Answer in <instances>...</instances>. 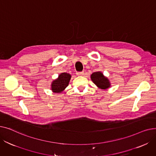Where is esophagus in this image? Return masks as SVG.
I'll list each match as a JSON object with an SVG mask.
<instances>
[{
	"label": "esophagus",
	"instance_id": "1",
	"mask_svg": "<svg viewBox=\"0 0 156 156\" xmlns=\"http://www.w3.org/2000/svg\"><path fill=\"white\" fill-rule=\"evenodd\" d=\"M76 75L78 76H83L84 72L83 71V72H78V73H76Z\"/></svg>",
	"mask_w": 156,
	"mask_h": 156
}]
</instances>
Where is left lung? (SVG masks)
I'll return each instance as SVG.
<instances>
[{"instance_id":"obj_1","label":"left lung","mask_w":156,"mask_h":156,"mask_svg":"<svg viewBox=\"0 0 156 156\" xmlns=\"http://www.w3.org/2000/svg\"><path fill=\"white\" fill-rule=\"evenodd\" d=\"M90 78L93 83L100 89L106 90L111 87L109 80L105 76L101 71L93 73L90 76Z\"/></svg>"}]
</instances>
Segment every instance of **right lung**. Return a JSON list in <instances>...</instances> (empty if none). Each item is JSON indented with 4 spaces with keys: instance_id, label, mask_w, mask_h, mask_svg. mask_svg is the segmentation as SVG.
Listing matches in <instances>:
<instances>
[{
    "instance_id": "add662e5",
    "label": "right lung",
    "mask_w": 156,
    "mask_h": 156,
    "mask_svg": "<svg viewBox=\"0 0 156 156\" xmlns=\"http://www.w3.org/2000/svg\"><path fill=\"white\" fill-rule=\"evenodd\" d=\"M71 75L67 73L59 74L58 78L54 80L51 85V90L53 93L61 94L66 88L69 83Z\"/></svg>"
}]
</instances>
